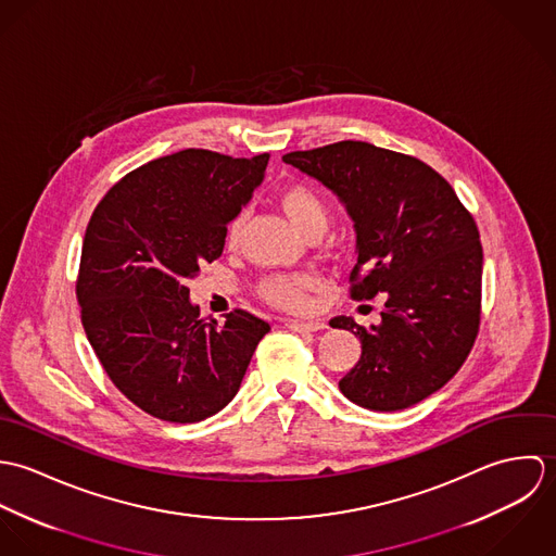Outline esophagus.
I'll use <instances>...</instances> for the list:
<instances>
[{
  "mask_svg": "<svg viewBox=\"0 0 556 556\" xmlns=\"http://www.w3.org/2000/svg\"><path fill=\"white\" fill-rule=\"evenodd\" d=\"M285 327H289V329H293V331H320V329H325L327 325L323 323V320H287L285 323Z\"/></svg>",
  "mask_w": 556,
  "mask_h": 556,
  "instance_id": "esophagus-1",
  "label": "esophagus"
}]
</instances>
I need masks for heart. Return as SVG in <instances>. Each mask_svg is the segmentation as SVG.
Returning a JSON list of instances; mask_svg holds the SVG:
<instances>
[{
	"label": "heart",
	"instance_id": "b5f03b06",
	"mask_svg": "<svg viewBox=\"0 0 556 556\" xmlns=\"http://www.w3.org/2000/svg\"><path fill=\"white\" fill-rule=\"evenodd\" d=\"M278 207L304 239L320 238L329 223V207L315 188L306 184H291L278 192ZM241 231V216L231 220L227 239L236 243ZM313 289L311 276H285L271 274L258 282V293L265 302L278 308H302L306 306V293Z\"/></svg>",
	"mask_w": 556,
	"mask_h": 556
}]
</instances>
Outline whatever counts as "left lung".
Here are the masks:
<instances>
[{
    "label": "left lung",
    "instance_id": "8db88e82",
    "mask_svg": "<svg viewBox=\"0 0 556 556\" xmlns=\"http://www.w3.org/2000/svg\"><path fill=\"white\" fill-rule=\"evenodd\" d=\"M282 160L331 190L353 220L351 298H386L377 325L329 320L362 342L340 392L390 413L441 390L465 364L479 327L483 252L473 216L434 168L364 141Z\"/></svg>",
    "mask_w": 556,
    "mask_h": 556
}]
</instances>
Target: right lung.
Segmentation results:
<instances>
[{
	"instance_id": "add662e5",
	"label": "right lung",
	"mask_w": 556,
	"mask_h": 556,
	"mask_svg": "<svg viewBox=\"0 0 556 556\" xmlns=\"http://www.w3.org/2000/svg\"><path fill=\"white\" fill-rule=\"evenodd\" d=\"M269 154L184 150L119 179L98 203L80 250L77 298L91 349L146 413L194 424L236 394L269 323L245 311L199 317L186 280L223 254L227 227L265 177Z\"/></svg>"
}]
</instances>
